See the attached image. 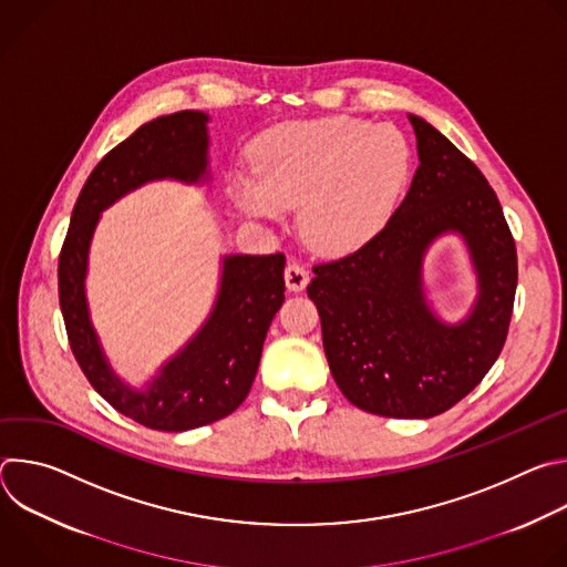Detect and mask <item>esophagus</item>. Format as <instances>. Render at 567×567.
<instances>
[{"instance_id": "esophagus-1", "label": "esophagus", "mask_w": 567, "mask_h": 567, "mask_svg": "<svg viewBox=\"0 0 567 567\" xmlns=\"http://www.w3.org/2000/svg\"><path fill=\"white\" fill-rule=\"evenodd\" d=\"M307 282H309V274L305 271V267H300L298 262H289L287 269H285V285H287V289L298 293V291H302L307 287Z\"/></svg>"}]
</instances>
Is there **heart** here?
Instances as JSON below:
<instances>
[{
  "instance_id": "1",
  "label": "heart",
  "mask_w": 567,
  "mask_h": 567,
  "mask_svg": "<svg viewBox=\"0 0 567 567\" xmlns=\"http://www.w3.org/2000/svg\"><path fill=\"white\" fill-rule=\"evenodd\" d=\"M258 177L233 173L228 199L247 217L280 221L298 206L307 245L328 258L359 251L392 217L413 171L399 130L348 116L287 123L256 150Z\"/></svg>"
}]
</instances>
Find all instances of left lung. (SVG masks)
Here are the masks:
<instances>
[{"mask_svg":"<svg viewBox=\"0 0 567 567\" xmlns=\"http://www.w3.org/2000/svg\"><path fill=\"white\" fill-rule=\"evenodd\" d=\"M420 166L383 230L343 260L313 267L307 296L322 348L357 409L429 420L466 396L496 363L512 320L516 245L489 182L442 132L409 114ZM460 236L476 298L460 321L432 307L423 265L437 238Z\"/></svg>","mask_w":567,"mask_h":567,"instance_id":"obj_1","label":"left lung"}]
</instances>
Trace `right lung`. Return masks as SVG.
I'll use <instances>...</instances> for the list:
<instances>
[{"instance_id": "obj_1", "label": "right lung", "mask_w": 567, "mask_h": 567, "mask_svg": "<svg viewBox=\"0 0 567 567\" xmlns=\"http://www.w3.org/2000/svg\"><path fill=\"white\" fill-rule=\"evenodd\" d=\"M210 116H158L94 168L71 213L58 262V293L75 361L112 406L154 431L182 433L230 415L256 379L265 337L285 300V256H221L215 302L199 330L141 385L112 365L87 300L90 249L103 210L152 182L208 186Z\"/></svg>"}]
</instances>
